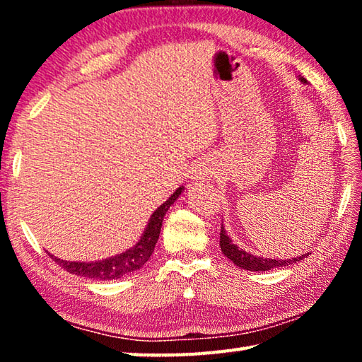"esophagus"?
I'll return each instance as SVG.
<instances>
[{
  "label": "esophagus",
  "instance_id": "1",
  "mask_svg": "<svg viewBox=\"0 0 362 362\" xmlns=\"http://www.w3.org/2000/svg\"><path fill=\"white\" fill-rule=\"evenodd\" d=\"M206 177V174H203V173H199V177H196V180H203Z\"/></svg>",
  "mask_w": 362,
  "mask_h": 362
}]
</instances>
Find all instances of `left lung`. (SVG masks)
Returning a JSON list of instances; mask_svg holds the SVG:
<instances>
[{
    "mask_svg": "<svg viewBox=\"0 0 362 362\" xmlns=\"http://www.w3.org/2000/svg\"><path fill=\"white\" fill-rule=\"evenodd\" d=\"M302 81L306 83L305 79L302 78ZM220 247H222V252L228 257V259L238 265L240 268L249 269V272H268V269L278 268V267H286V265H293V263L300 262L302 259H305L308 254H303L300 257H296V259H289V260H276V259H265V257H255L252 254L246 252L233 244L231 240L228 238V235L225 233V228L222 225L220 228Z\"/></svg>",
    "mask_w": 362,
    "mask_h": 362,
    "instance_id": "left-lung-1",
    "label": "left lung"
}]
</instances>
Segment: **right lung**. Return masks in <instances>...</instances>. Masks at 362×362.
<instances>
[{"label":"right lung","instance_id":"obj_1","mask_svg":"<svg viewBox=\"0 0 362 362\" xmlns=\"http://www.w3.org/2000/svg\"><path fill=\"white\" fill-rule=\"evenodd\" d=\"M180 193H182V188L175 189V193L170 194V198L168 201H164V203L159 206L155 212H153V216L148 220V225H146L145 228L144 236L140 238V241L136 244V246L129 250H126V252L112 257V259L93 262V263L65 262L51 255L52 260L71 274L97 279V281L118 279L121 276H126V274L134 273L136 269L142 268L146 263V260L150 259V255L153 254V250H155V246L158 243L163 218L166 216L169 207L175 203L177 198H179Z\"/></svg>","mask_w":362,"mask_h":362}]
</instances>
